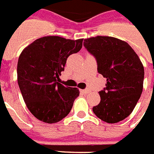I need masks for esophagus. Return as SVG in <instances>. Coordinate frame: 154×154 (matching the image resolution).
<instances>
[{
	"label": "esophagus",
	"instance_id": "34e87169",
	"mask_svg": "<svg viewBox=\"0 0 154 154\" xmlns=\"http://www.w3.org/2000/svg\"><path fill=\"white\" fill-rule=\"evenodd\" d=\"M81 92H83L84 94H88V93H89L90 92V90L89 89H82L80 90Z\"/></svg>",
	"mask_w": 154,
	"mask_h": 154
}]
</instances>
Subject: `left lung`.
Segmentation results:
<instances>
[{
    "label": "left lung",
    "instance_id": "1",
    "mask_svg": "<svg viewBox=\"0 0 154 154\" xmlns=\"http://www.w3.org/2000/svg\"><path fill=\"white\" fill-rule=\"evenodd\" d=\"M84 47L96 57L97 71L106 78L99 92L100 103L92 108L102 121L115 123L133 111L143 90L144 70L138 55L128 43L111 36L85 39Z\"/></svg>",
    "mask_w": 154,
    "mask_h": 154
}]
</instances>
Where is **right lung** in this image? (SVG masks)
Returning <instances> with one entry per match:
<instances>
[{
	"label": "right lung",
	"mask_w": 154,
	"mask_h": 154,
	"mask_svg": "<svg viewBox=\"0 0 154 154\" xmlns=\"http://www.w3.org/2000/svg\"><path fill=\"white\" fill-rule=\"evenodd\" d=\"M83 46V39L48 35L26 46L18 57V84L26 107L37 119L55 123L67 116L79 95L77 88L57 82L68 57Z\"/></svg>",
	"instance_id": "1"
}]
</instances>
